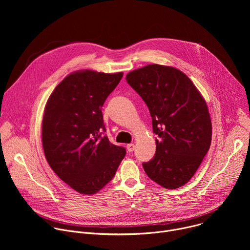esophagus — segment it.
I'll list each match as a JSON object with an SVG mask.
<instances>
[{"mask_svg": "<svg viewBox=\"0 0 250 250\" xmlns=\"http://www.w3.org/2000/svg\"><path fill=\"white\" fill-rule=\"evenodd\" d=\"M126 149L128 152H132L134 150V145L133 144H129L126 146Z\"/></svg>", "mask_w": 250, "mask_h": 250, "instance_id": "1", "label": "esophagus"}]
</instances>
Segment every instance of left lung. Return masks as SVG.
Masks as SVG:
<instances>
[{
  "instance_id": "left-lung-1",
  "label": "left lung",
  "mask_w": 250,
  "mask_h": 250,
  "mask_svg": "<svg viewBox=\"0 0 250 250\" xmlns=\"http://www.w3.org/2000/svg\"><path fill=\"white\" fill-rule=\"evenodd\" d=\"M125 80L148 106L158 136L155 155L142 163L146 173L167 189L185 185L210 146L211 122L204 98L174 67L150 64L131 71Z\"/></svg>"
}]
</instances>
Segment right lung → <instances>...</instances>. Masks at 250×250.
<instances>
[{"instance_id": "add662e5", "label": "right lung", "mask_w": 250, "mask_h": 250, "mask_svg": "<svg viewBox=\"0 0 250 250\" xmlns=\"http://www.w3.org/2000/svg\"><path fill=\"white\" fill-rule=\"evenodd\" d=\"M92 70L74 72L54 89L42 120L45 158L62 181L92 195L108 184L125 156V148L104 134L102 106L123 78Z\"/></svg>"}]
</instances>
